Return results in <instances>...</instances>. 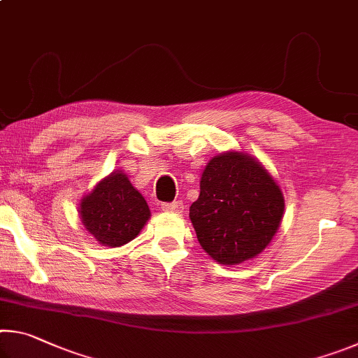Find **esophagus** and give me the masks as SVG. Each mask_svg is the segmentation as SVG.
Returning a JSON list of instances; mask_svg holds the SVG:
<instances>
[{"label": "esophagus", "mask_w": 358, "mask_h": 358, "mask_svg": "<svg viewBox=\"0 0 358 358\" xmlns=\"http://www.w3.org/2000/svg\"><path fill=\"white\" fill-rule=\"evenodd\" d=\"M161 208H162V211H166V213H180V211L183 210V203H181V202L162 203Z\"/></svg>", "instance_id": "1"}]
</instances>
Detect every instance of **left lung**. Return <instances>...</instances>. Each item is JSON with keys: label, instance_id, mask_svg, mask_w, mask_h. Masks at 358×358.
<instances>
[{"label": "left lung", "instance_id": "obj_1", "mask_svg": "<svg viewBox=\"0 0 358 358\" xmlns=\"http://www.w3.org/2000/svg\"><path fill=\"white\" fill-rule=\"evenodd\" d=\"M284 215L280 185L256 157L229 150L213 156L201 177L189 220L202 250L222 265H238L262 252Z\"/></svg>", "mask_w": 358, "mask_h": 358}]
</instances>
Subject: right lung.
Wrapping results in <instances>:
<instances>
[{
	"label": "right lung",
	"mask_w": 358,
	"mask_h": 358,
	"mask_svg": "<svg viewBox=\"0 0 358 358\" xmlns=\"http://www.w3.org/2000/svg\"><path fill=\"white\" fill-rule=\"evenodd\" d=\"M82 224L102 246L118 248L134 240L150 220V208L121 171L102 178L78 207Z\"/></svg>",
	"instance_id": "right-lung-1"
}]
</instances>
